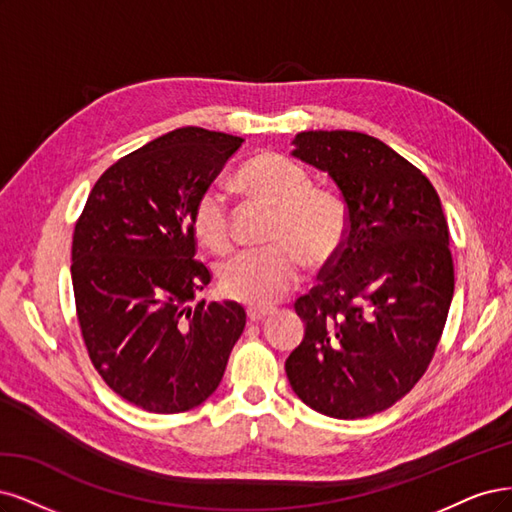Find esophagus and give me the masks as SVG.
Masks as SVG:
<instances>
[{
  "label": "esophagus",
  "mask_w": 512,
  "mask_h": 512,
  "mask_svg": "<svg viewBox=\"0 0 512 512\" xmlns=\"http://www.w3.org/2000/svg\"><path fill=\"white\" fill-rule=\"evenodd\" d=\"M246 315H249L251 321L259 323L263 319H268L270 315H274V308H268V306H249V308H246Z\"/></svg>",
  "instance_id": "esophagus-1"
}]
</instances>
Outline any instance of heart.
Here are the masks:
<instances>
[{"instance_id": "1", "label": "heart", "mask_w": 512, "mask_h": 512, "mask_svg": "<svg viewBox=\"0 0 512 512\" xmlns=\"http://www.w3.org/2000/svg\"><path fill=\"white\" fill-rule=\"evenodd\" d=\"M238 187L255 200L276 206L268 229L272 244L242 251L221 266V289L244 304H274L300 283L304 257L325 266L349 234V208L342 197L312 185L306 168L278 153H261L238 172ZM195 238L210 251L232 246V214L219 187H206L191 208Z\"/></svg>"}]
</instances>
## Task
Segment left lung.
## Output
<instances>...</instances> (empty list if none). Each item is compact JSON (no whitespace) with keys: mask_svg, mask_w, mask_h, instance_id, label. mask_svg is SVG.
<instances>
[{"mask_svg":"<svg viewBox=\"0 0 512 512\" xmlns=\"http://www.w3.org/2000/svg\"><path fill=\"white\" fill-rule=\"evenodd\" d=\"M295 146L334 178L349 234L293 304L306 334L287 378L321 415L370 417L402 400L436 353L455 289L447 217L427 176L381 140L302 131Z\"/></svg>","mask_w":512,"mask_h":512,"instance_id":"left-lung-1","label":"left lung"}]
</instances>
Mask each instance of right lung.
Segmentation results:
<instances>
[{"label": "right lung", "instance_id": "right-lung-1", "mask_svg": "<svg viewBox=\"0 0 512 512\" xmlns=\"http://www.w3.org/2000/svg\"><path fill=\"white\" fill-rule=\"evenodd\" d=\"M242 138L183 127L114 161L74 225L72 285L97 374L157 415L200 406L219 387L246 312L189 306L212 272L195 259L191 208Z\"/></svg>", "mask_w": 512, "mask_h": 512}]
</instances>
